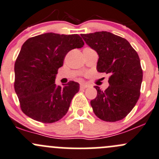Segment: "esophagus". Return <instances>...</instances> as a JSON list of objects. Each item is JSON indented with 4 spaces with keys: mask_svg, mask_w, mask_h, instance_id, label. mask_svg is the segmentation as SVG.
<instances>
[{
    "mask_svg": "<svg viewBox=\"0 0 159 159\" xmlns=\"http://www.w3.org/2000/svg\"><path fill=\"white\" fill-rule=\"evenodd\" d=\"M88 86L86 84H83V83H81V84L80 85V89H86V88H87Z\"/></svg>",
    "mask_w": 159,
    "mask_h": 159,
    "instance_id": "esophagus-1",
    "label": "esophagus"
}]
</instances>
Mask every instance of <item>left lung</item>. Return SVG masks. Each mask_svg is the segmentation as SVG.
I'll return each instance as SVG.
<instances>
[{"mask_svg": "<svg viewBox=\"0 0 159 159\" xmlns=\"http://www.w3.org/2000/svg\"><path fill=\"white\" fill-rule=\"evenodd\" d=\"M86 44L99 55L97 71L109 73V86L90 104L98 118L106 122L122 120L132 111L140 96L142 73L138 53L125 38L101 31L81 34Z\"/></svg>", "mask_w": 159, "mask_h": 159, "instance_id": "left-lung-1", "label": "left lung"}]
</instances>
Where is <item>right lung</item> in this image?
Listing matches in <instances>:
<instances>
[{
  "label": "right lung",
  "mask_w": 159,
  "mask_h": 159,
  "mask_svg": "<svg viewBox=\"0 0 159 159\" xmlns=\"http://www.w3.org/2000/svg\"><path fill=\"white\" fill-rule=\"evenodd\" d=\"M83 45L78 34L54 33L24 42L14 64V89L25 115L43 123L57 122L66 115L80 84L70 81L57 86L56 75L68 52Z\"/></svg>",
  "instance_id": "1"
}]
</instances>
